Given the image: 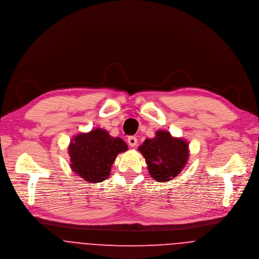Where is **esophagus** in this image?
<instances>
[{
  "mask_svg": "<svg viewBox=\"0 0 259 259\" xmlns=\"http://www.w3.org/2000/svg\"><path fill=\"white\" fill-rule=\"evenodd\" d=\"M127 143L131 147H136L138 144V139L136 137H128L127 138Z\"/></svg>",
  "mask_w": 259,
  "mask_h": 259,
  "instance_id": "obj_1",
  "label": "esophagus"
}]
</instances>
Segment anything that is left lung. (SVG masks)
<instances>
[{"instance_id": "1", "label": "left lung", "mask_w": 259, "mask_h": 259, "mask_svg": "<svg viewBox=\"0 0 259 259\" xmlns=\"http://www.w3.org/2000/svg\"><path fill=\"white\" fill-rule=\"evenodd\" d=\"M139 150L146 158L149 175L159 183H166L180 175L189 155L187 142L171 137L165 131H157L155 137L147 139Z\"/></svg>"}]
</instances>
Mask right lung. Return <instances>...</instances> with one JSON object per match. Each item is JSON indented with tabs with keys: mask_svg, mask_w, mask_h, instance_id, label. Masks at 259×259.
I'll return each mask as SVG.
<instances>
[{
	"mask_svg": "<svg viewBox=\"0 0 259 259\" xmlns=\"http://www.w3.org/2000/svg\"><path fill=\"white\" fill-rule=\"evenodd\" d=\"M127 150L120 138H112L102 128L78 134L69 146L71 168L91 184L102 183L110 177L116 155Z\"/></svg>",
	"mask_w": 259,
	"mask_h": 259,
	"instance_id": "1",
	"label": "right lung"
}]
</instances>
